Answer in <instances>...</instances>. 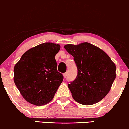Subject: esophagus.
I'll return each instance as SVG.
<instances>
[{
  "label": "esophagus",
  "instance_id": "esophagus-1",
  "mask_svg": "<svg viewBox=\"0 0 129 129\" xmlns=\"http://www.w3.org/2000/svg\"><path fill=\"white\" fill-rule=\"evenodd\" d=\"M63 77H64V78H66V77H67V73H64V74H63Z\"/></svg>",
  "mask_w": 129,
  "mask_h": 129
}]
</instances>
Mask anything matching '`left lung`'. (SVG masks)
Returning a JSON list of instances; mask_svg holds the SVG:
<instances>
[{"mask_svg": "<svg viewBox=\"0 0 129 129\" xmlns=\"http://www.w3.org/2000/svg\"><path fill=\"white\" fill-rule=\"evenodd\" d=\"M64 48L74 57L77 78L68 84L74 99L84 105L101 101L110 91L116 78V66L108 55L88 42L67 44Z\"/></svg>", "mask_w": 129, "mask_h": 129, "instance_id": "1", "label": "left lung"}]
</instances>
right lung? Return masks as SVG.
Returning <instances> with one entry per match:
<instances>
[{
    "mask_svg": "<svg viewBox=\"0 0 129 129\" xmlns=\"http://www.w3.org/2000/svg\"><path fill=\"white\" fill-rule=\"evenodd\" d=\"M60 49L59 44L43 43L27 51L15 64L14 82L28 102L42 106L53 99L63 79L55 59Z\"/></svg>",
    "mask_w": 129,
    "mask_h": 129,
    "instance_id": "1",
    "label": "right lung"
}]
</instances>
